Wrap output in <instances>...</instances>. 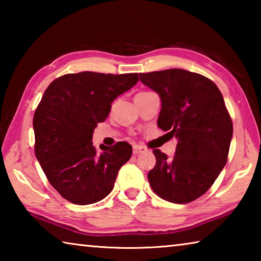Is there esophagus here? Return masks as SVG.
I'll return each mask as SVG.
<instances>
[{
	"mask_svg": "<svg viewBox=\"0 0 261 261\" xmlns=\"http://www.w3.org/2000/svg\"><path fill=\"white\" fill-rule=\"evenodd\" d=\"M145 148L143 146H139V145H134V154L137 155V154H139L141 152H144Z\"/></svg>",
	"mask_w": 261,
	"mask_h": 261,
	"instance_id": "34e87169",
	"label": "esophagus"
}]
</instances>
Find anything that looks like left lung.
Wrapping results in <instances>:
<instances>
[{
  "label": "left lung",
  "instance_id": "8db88e82",
  "mask_svg": "<svg viewBox=\"0 0 261 261\" xmlns=\"http://www.w3.org/2000/svg\"><path fill=\"white\" fill-rule=\"evenodd\" d=\"M161 98L158 126L177 139L173 159L153 149L156 163L147 177L159 197L188 204L208 190L228 160L232 122L211 79L182 69L140 73Z\"/></svg>",
  "mask_w": 261,
  "mask_h": 261
}]
</instances>
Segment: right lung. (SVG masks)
<instances>
[{
  "mask_svg": "<svg viewBox=\"0 0 261 261\" xmlns=\"http://www.w3.org/2000/svg\"><path fill=\"white\" fill-rule=\"evenodd\" d=\"M138 73L84 71L56 78L35 109L34 152L51 187L76 205L94 204L112 192L120 168L129 161L126 141L114 146L92 143L112 102L138 82Z\"/></svg>",
  "mask_w": 261,
  "mask_h": 261,
  "instance_id": "1",
  "label": "right lung"
}]
</instances>
